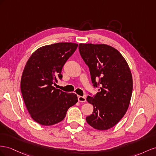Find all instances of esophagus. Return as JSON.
<instances>
[{
  "mask_svg": "<svg viewBox=\"0 0 156 156\" xmlns=\"http://www.w3.org/2000/svg\"><path fill=\"white\" fill-rule=\"evenodd\" d=\"M78 99L79 102H81V103H84V102L86 101V98L85 97L82 96H78Z\"/></svg>",
  "mask_w": 156,
  "mask_h": 156,
  "instance_id": "1",
  "label": "esophagus"
}]
</instances>
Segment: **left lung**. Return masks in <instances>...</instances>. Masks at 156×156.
<instances>
[{"label":"left lung","instance_id":"1","mask_svg":"<svg viewBox=\"0 0 156 156\" xmlns=\"http://www.w3.org/2000/svg\"><path fill=\"white\" fill-rule=\"evenodd\" d=\"M79 51L90 69L93 86L99 88L94 97H87L93 112L86 122L97 130H107L119 122L129 105L133 91L129 66L119 51L106 44H80Z\"/></svg>","mask_w":156,"mask_h":156}]
</instances>
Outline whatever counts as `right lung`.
Wrapping results in <instances>:
<instances>
[{"label":"right lung","mask_w":156,"mask_h":156,"mask_svg":"<svg viewBox=\"0 0 156 156\" xmlns=\"http://www.w3.org/2000/svg\"><path fill=\"white\" fill-rule=\"evenodd\" d=\"M78 44L60 42L39 48L30 55L21 79V91L30 117L42 126L63 120L68 109L78 102L75 93L53 86L62 78V69Z\"/></svg>","instance_id":"add662e5"}]
</instances>
